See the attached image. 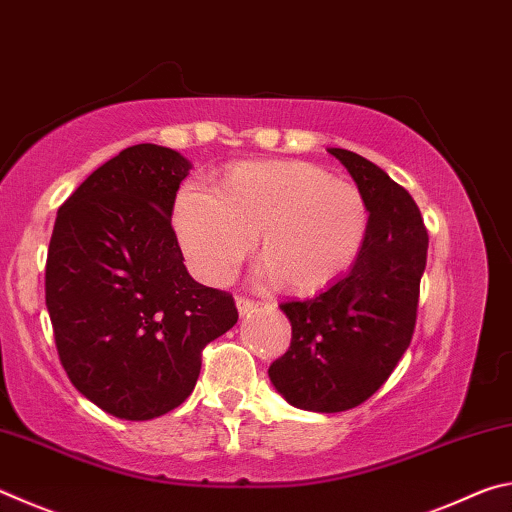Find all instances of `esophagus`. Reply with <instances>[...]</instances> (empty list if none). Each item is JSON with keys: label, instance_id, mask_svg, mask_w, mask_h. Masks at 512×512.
I'll return each instance as SVG.
<instances>
[{"label": "esophagus", "instance_id": "34e87169", "mask_svg": "<svg viewBox=\"0 0 512 512\" xmlns=\"http://www.w3.org/2000/svg\"><path fill=\"white\" fill-rule=\"evenodd\" d=\"M255 307H257L255 300H250V298H237V309H239L241 316L250 314V311H253Z\"/></svg>", "mask_w": 512, "mask_h": 512}]
</instances>
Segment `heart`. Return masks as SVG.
<instances>
[{
	"mask_svg": "<svg viewBox=\"0 0 512 512\" xmlns=\"http://www.w3.org/2000/svg\"><path fill=\"white\" fill-rule=\"evenodd\" d=\"M192 271L210 284L232 280L262 232L259 280L293 291L327 287L357 262L370 228L361 189L309 162H244L219 192L187 185L173 210Z\"/></svg>",
	"mask_w": 512,
	"mask_h": 512,
	"instance_id": "b5f03b06",
	"label": "heart"
}]
</instances>
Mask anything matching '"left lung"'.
<instances>
[{"label":"left lung","mask_w":512,"mask_h":512,"mask_svg":"<svg viewBox=\"0 0 512 512\" xmlns=\"http://www.w3.org/2000/svg\"><path fill=\"white\" fill-rule=\"evenodd\" d=\"M329 153L368 198V237L348 275L316 298L282 302L291 345L268 368L284 400L316 413L354 409L391 377L413 339L429 248L404 187L357 153Z\"/></svg>","instance_id":"left-lung-1"}]
</instances>
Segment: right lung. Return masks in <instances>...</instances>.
<instances>
[{"label":"right lung","mask_w":512,"mask_h":512,"mask_svg":"<svg viewBox=\"0 0 512 512\" xmlns=\"http://www.w3.org/2000/svg\"><path fill=\"white\" fill-rule=\"evenodd\" d=\"M189 164L135 144L60 205L45 300L60 363L90 402L151 420L192 395L207 343L237 323L235 298L198 284L171 228Z\"/></svg>","instance_id":"obj_1"}]
</instances>
